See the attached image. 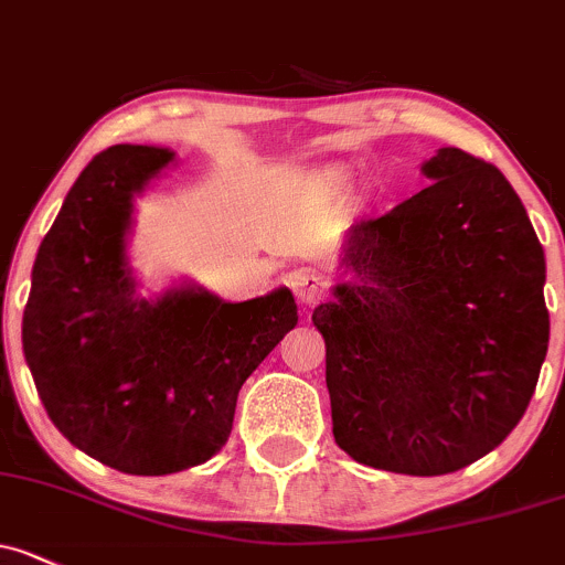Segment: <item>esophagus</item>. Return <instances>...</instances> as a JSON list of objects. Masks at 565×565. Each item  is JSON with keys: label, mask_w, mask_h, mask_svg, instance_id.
Segmentation results:
<instances>
[{"label": "esophagus", "mask_w": 565, "mask_h": 565, "mask_svg": "<svg viewBox=\"0 0 565 565\" xmlns=\"http://www.w3.org/2000/svg\"><path fill=\"white\" fill-rule=\"evenodd\" d=\"M289 284H292L295 298H298V302H302V306H313V302L324 295L322 276L313 270H298Z\"/></svg>", "instance_id": "34e87169"}]
</instances>
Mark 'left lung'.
Segmentation results:
<instances>
[{"mask_svg": "<svg viewBox=\"0 0 565 565\" xmlns=\"http://www.w3.org/2000/svg\"><path fill=\"white\" fill-rule=\"evenodd\" d=\"M430 186L343 237L352 281L313 311L332 436L362 466L460 471L518 427L547 358V263L495 164L438 148Z\"/></svg>", "mask_w": 565, "mask_h": 565, "instance_id": "8db88e82", "label": "left lung"}]
</instances>
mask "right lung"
I'll return each mask as SVG.
<instances>
[{
    "label": "right lung",
    "mask_w": 565,
    "mask_h": 565,
    "mask_svg": "<svg viewBox=\"0 0 565 565\" xmlns=\"http://www.w3.org/2000/svg\"><path fill=\"white\" fill-rule=\"evenodd\" d=\"M173 162L170 148L129 142L97 153L40 243L23 311V358L51 423L135 477L211 460L243 382L298 324L287 287L243 302L192 281L138 292L127 254L135 198Z\"/></svg>",
    "instance_id": "right-lung-1"
}]
</instances>
